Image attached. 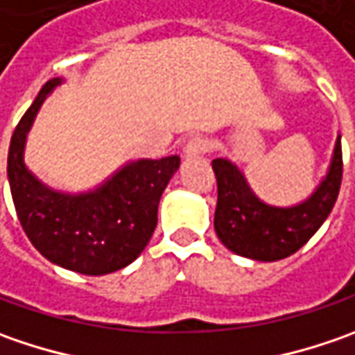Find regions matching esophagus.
<instances>
[{"label": "esophagus", "instance_id": "1", "mask_svg": "<svg viewBox=\"0 0 355 355\" xmlns=\"http://www.w3.org/2000/svg\"><path fill=\"white\" fill-rule=\"evenodd\" d=\"M211 150V142L203 136H196L189 142L185 144V156H199V154H207Z\"/></svg>", "mask_w": 355, "mask_h": 355}]
</instances>
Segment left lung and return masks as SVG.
<instances>
[{
	"label": "left lung",
	"mask_w": 355,
	"mask_h": 355,
	"mask_svg": "<svg viewBox=\"0 0 355 355\" xmlns=\"http://www.w3.org/2000/svg\"><path fill=\"white\" fill-rule=\"evenodd\" d=\"M211 166L217 178V237L229 251L270 263L306 245L332 211L342 185V140L338 136L330 170L320 187L304 203L286 209L263 203L231 162L217 157Z\"/></svg>",
	"instance_id": "left-lung-1"
}]
</instances>
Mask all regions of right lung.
I'll return each instance as SVG.
<instances>
[{
	"mask_svg": "<svg viewBox=\"0 0 355 355\" xmlns=\"http://www.w3.org/2000/svg\"><path fill=\"white\" fill-rule=\"evenodd\" d=\"M53 78L27 108L9 144L7 178L25 235L51 263L101 277L130 265L157 225V203L180 168V156L138 159L85 196H64L41 184L23 164V142Z\"/></svg>",
	"mask_w": 355,
	"mask_h": 355,
	"instance_id": "add662e5",
	"label": "right lung"
}]
</instances>
